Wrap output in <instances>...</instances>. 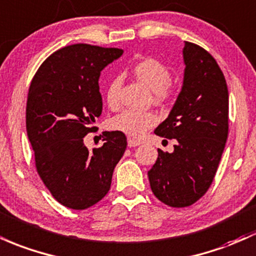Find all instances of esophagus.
Wrapping results in <instances>:
<instances>
[{"instance_id":"34e87169","label":"esophagus","mask_w":256,"mask_h":256,"mask_svg":"<svg viewBox=\"0 0 256 256\" xmlns=\"http://www.w3.org/2000/svg\"><path fill=\"white\" fill-rule=\"evenodd\" d=\"M128 147H137V146H140L141 144V142L140 141H137V140H134V138H131V137H128Z\"/></svg>"}]
</instances>
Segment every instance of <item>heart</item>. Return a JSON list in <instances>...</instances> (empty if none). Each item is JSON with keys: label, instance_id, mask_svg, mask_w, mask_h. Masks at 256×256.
<instances>
[{"label": "heart", "instance_id": "b5f03b06", "mask_svg": "<svg viewBox=\"0 0 256 256\" xmlns=\"http://www.w3.org/2000/svg\"><path fill=\"white\" fill-rule=\"evenodd\" d=\"M132 74L152 90V96L156 103H165L172 97L174 86L170 81V69L162 60L152 57L143 58L132 66ZM120 86V78H113L109 81L106 90V100L109 106H115L119 102ZM156 122L158 116L153 112L126 109L112 119V128L128 136L141 137Z\"/></svg>", "mask_w": 256, "mask_h": 256}]
</instances>
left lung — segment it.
Returning <instances> with one entry per match:
<instances>
[{
    "mask_svg": "<svg viewBox=\"0 0 256 256\" xmlns=\"http://www.w3.org/2000/svg\"><path fill=\"white\" fill-rule=\"evenodd\" d=\"M181 92L154 134L175 138L172 153L158 150L148 171L152 192L166 206L194 204L212 184L228 134V90L212 54L184 42Z\"/></svg>",
    "mask_w": 256,
    "mask_h": 256,
    "instance_id": "1",
    "label": "left lung"
}]
</instances>
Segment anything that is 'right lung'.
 <instances>
[{
    "label": "right lung",
    "instance_id": "add662e5",
    "mask_svg": "<svg viewBox=\"0 0 256 256\" xmlns=\"http://www.w3.org/2000/svg\"><path fill=\"white\" fill-rule=\"evenodd\" d=\"M122 50L76 44L50 56L36 72L26 102V132L36 170L62 206L84 210L108 193L114 168L126 150L125 134L104 131L90 152L84 137L102 114L100 72Z\"/></svg>",
    "mask_w": 256,
    "mask_h": 256
}]
</instances>
